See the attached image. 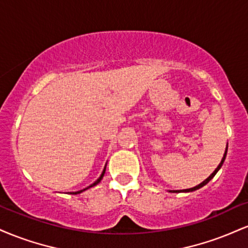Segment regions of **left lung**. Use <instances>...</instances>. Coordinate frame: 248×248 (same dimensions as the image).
Listing matches in <instances>:
<instances>
[{
    "label": "left lung",
    "instance_id": "left-lung-1",
    "mask_svg": "<svg viewBox=\"0 0 248 248\" xmlns=\"http://www.w3.org/2000/svg\"><path fill=\"white\" fill-rule=\"evenodd\" d=\"M226 153H228V147H226V149H225V153H224V156H223V158H222V160H220V163H219V165L217 166V169L215 170V171L211 173V174L209 175V177H208L207 179H205V180L203 181V183H201L200 185H198V186H195V187H193V188H188V189H181V190H169V192H171V193H179V192H193V190H196V189H199V188H201V187H203L204 185H207L208 183H209V181L211 180V179H213L214 177H215V174H216L217 172H218V170L222 168V165H223V163H224V160H225V157H226Z\"/></svg>",
    "mask_w": 248,
    "mask_h": 248
}]
</instances>
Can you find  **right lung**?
<instances>
[{
    "mask_svg": "<svg viewBox=\"0 0 248 248\" xmlns=\"http://www.w3.org/2000/svg\"><path fill=\"white\" fill-rule=\"evenodd\" d=\"M105 171H106V165H105V168H104V170H103V173H101L100 174V177L97 179V180L94 181L93 184H91L90 186L89 187H86V188H84V189H80V190H78V192H70V194H79V193H82V192H84V190H86V189H89V188H91V187H93V186H95V185L97 184H99L100 181H101V179H103V177H104V174H105Z\"/></svg>",
    "mask_w": 248,
    "mask_h": 248,
    "instance_id": "right-lung-1",
    "label": "right lung"
}]
</instances>
